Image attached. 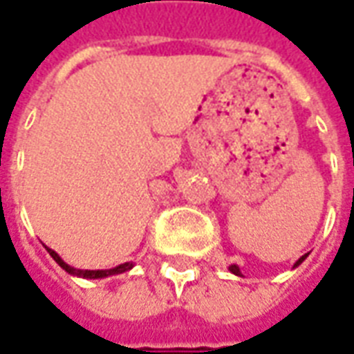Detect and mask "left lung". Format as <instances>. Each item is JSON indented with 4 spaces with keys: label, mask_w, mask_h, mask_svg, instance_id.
I'll use <instances>...</instances> for the list:
<instances>
[{
    "label": "left lung",
    "mask_w": 354,
    "mask_h": 354,
    "mask_svg": "<svg viewBox=\"0 0 354 354\" xmlns=\"http://www.w3.org/2000/svg\"><path fill=\"white\" fill-rule=\"evenodd\" d=\"M307 256H309V254H304V256H301V258H299V260H297L296 263H294V267L299 266V263H301V261H304L305 258H307ZM230 271H231V273H233V274H239V277H243V273H241V269H239L237 263H231V266H230Z\"/></svg>",
    "instance_id": "1"
}]
</instances>
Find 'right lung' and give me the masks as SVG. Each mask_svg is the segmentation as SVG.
<instances>
[{"label": "right lung", "instance_id": "obj_1", "mask_svg": "<svg viewBox=\"0 0 354 354\" xmlns=\"http://www.w3.org/2000/svg\"><path fill=\"white\" fill-rule=\"evenodd\" d=\"M47 248V252L50 254V258L57 261L58 266L64 269L66 273L73 274V277H81V279H104V277H111V274H121L124 273V271H131L132 267H134V263L132 261H127V263H121V266L117 267H111V269H75V267L68 266L60 256H58L53 248H49V246H45Z\"/></svg>", "mask_w": 354, "mask_h": 354}]
</instances>
